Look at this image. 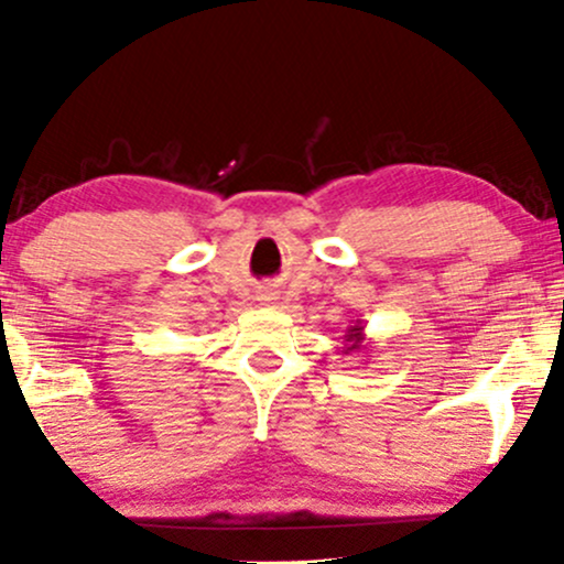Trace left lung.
Returning <instances> with one entry per match:
<instances>
[{"label": "left lung", "instance_id": "left-lung-1", "mask_svg": "<svg viewBox=\"0 0 564 564\" xmlns=\"http://www.w3.org/2000/svg\"><path fill=\"white\" fill-rule=\"evenodd\" d=\"M368 347H371V341L366 339V326H364V321L358 318L352 323V326L347 328L345 349H341V352H345V355H366Z\"/></svg>", "mask_w": 564, "mask_h": 564}]
</instances>
